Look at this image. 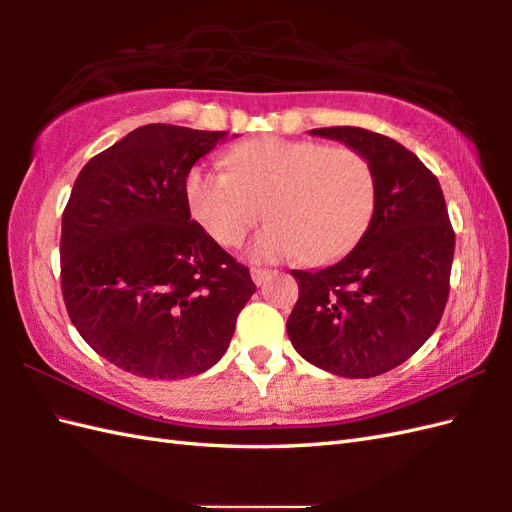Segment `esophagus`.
Wrapping results in <instances>:
<instances>
[{
  "label": "esophagus",
  "mask_w": 512,
  "mask_h": 512,
  "mask_svg": "<svg viewBox=\"0 0 512 512\" xmlns=\"http://www.w3.org/2000/svg\"><path fill=\"white\" fill-rule=\"evenodd\" d=\"M270 275H273V270H266V268H250V277H253V281H255L257 286H262Z\"/></svg>",
  "instance_id": "esophagus-1"
}]
</instances>
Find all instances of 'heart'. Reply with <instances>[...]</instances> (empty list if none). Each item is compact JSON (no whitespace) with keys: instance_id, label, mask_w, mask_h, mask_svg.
I'll use <instances>...</instances> for the list:
<instances>
[{"instance_id":"obj_1","label":"heart","mask_w":512,"mask_h":512,"mask_svg":"<svg viewBox=\"0 0 512 512\" xmlns=\"http://www.w3.org/2000/svg\"><path fill=\"white\" fill-rule=\"evenodd\" d=\"M226 165L189 171V211L222 246L242 244L266 211L273 222L250 246L262 262L299 253L330 262L363 237L374 215V169L352 147L266 136L233 147Z\"/></svg>"}]
</instances>
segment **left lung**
<instances>
[{"label":"left lung","mask_w":512,"mask_h":512,"mask_svg":"<svg viewBox=\"0 0 512 512\" xmlns=\"http://www.w3.org/2000/svg\"><path fill=\"white\" fill-rule=\"evenodd\" d=\"M369 160L372 222L350 255L292 270L297 306L286 330L308 363L345 378L385 374L436 332L449 299L455 233L438 178L394 138L363 127H319Z\"/></svg>","instance_id":"8db88e82"}]
</instances>
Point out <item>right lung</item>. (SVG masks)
<instances>
[{"label": "right lung", "instance_id": "add662e5", "mask_svg": "<svg viewBox=\"0 0 512 512\" xmlns=\"http://www.w3.org/2000/svg\"><path fill=\"white\" fill-rule=\"evenodd\" d=\"M226 138L143 125L96 154L61 217V292L96 354L129 374L176 380L224 356L255 284L191 220L184 182Z\"/></svg>", "mask_w": 512, "mask_h": 512}]
</instances>
